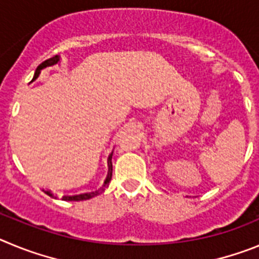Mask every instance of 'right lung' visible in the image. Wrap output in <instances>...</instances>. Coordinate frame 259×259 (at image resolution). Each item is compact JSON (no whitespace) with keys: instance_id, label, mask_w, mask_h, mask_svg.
I'll list each match as a JSON object with an SVG mask.
<instances>
[{"instance_id":"1","label":"right lung","mask_w":259,"mask_h":259,"mask_svg":"<svg viewBox=\"0 0 259 259\" xmlns=\"http://www.w3.org/2000/svg\"><path fill=\"white\" fill-rule=\"evenodd\" d=\"M58 62H59V58H58V55H55V57L50 58V59H48V60H45V62L41 63V64H39V66L36 68L33 80L32 81H34L37 77H38V74H39V72H41V69L45 68V67H49V66H54V64H57ZM111 178H112V153H111L108 157V176H107V179L104 181V185L101 190L93 191V192L80 193V195H73V196H63L62 200H64V201H81V200H89V199H92V197L98 196L99 193H102L104 190H106V187H108L109 182H111ZM45 193L46 195H49L50 197L54 196V195H53V193H51L49 190L45 191Z\"/></svg>"}]
</instances>
